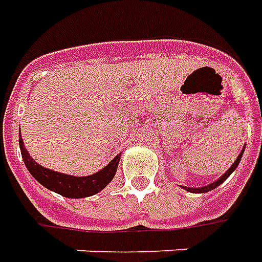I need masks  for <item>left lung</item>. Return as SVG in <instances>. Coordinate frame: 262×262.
<instances>
[{"label":"left lung","instance_id":"left-lung-1","mask_svg":"<svg viewBox=\"0 0 262 262\" xmlns=\"http://www.w3.org/2000/svg\"><path fill=\"white\" fill-rule=\"evenodd\" d=\"M243 154H244V148H243V151L240 152V155L237 157V159L234 161V164L231 165L229 168V170L227 172H224V175H222L219 179H217L216 182H213V183H209L207 186H202V187H185L183 186V189H186L187 192H192V193H206V192H209V190H213V189H216L219 185H222L227 178H229L233 172L235 170V168L238 166V164H240L241 161V157H243Z\"/></svg>","mask_w":262,"mask_h":262}]
</instances>
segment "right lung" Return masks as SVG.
I'll return each mask as SVG.
<instances>
[{
    "label": "right lung",
    "mask_w": 262,
    "mask_h": 262,
    "mask_svg": "<svg viewBox=\"0 0 262 262\" xmlns=\"http://www.w3.org/2000/svg\"><path fill=\"white\" fill-rule=\"evenodd\" d=\"M19 148H21L22 159L25 162V166L29 170V173L36 179V181L49 189L52 192L62 194L64 198L70 199H81V198H89L93 194L98 193L103 190L116 175L117 166L120 162V154L117 155L110 164L104 166L101 170L90 176H72L66 173H60L56 170L43 168L35 162V159L29 155V152L24 146V141L19 138Z\"/></svg>",
    "instance_id": "1"
}]
</instances>
